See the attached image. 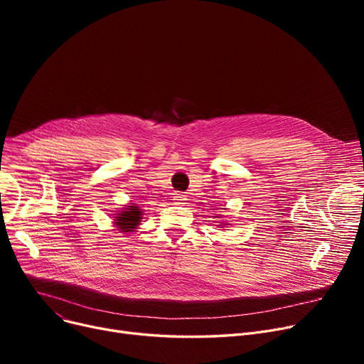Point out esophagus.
I'll list each match as a JSON object with an SVG mask.
<instances>
[{"label":"esophagus","mask_w":364,"mask_h":364,"mask_svg":"<svg viewBox=\"0 0 364 364\" xmlns=\"http://www.w3.org/2000/svg\"><path fill=\"white\" fill-rule=\"evenodd\" d=\"M172 200H174L176 205H184L186 203V196L181 195V193H174V196H172Z\"/></svg>","instance_id":"34e87169"}]
</instances>
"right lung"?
Wrapping results in <instances>:
<instances>
[{
  "label": "right lung",
  "mask_w": 364,
  "mask_h": 364,
  "mask_svg": "<svg viewBox=\"0 0 364 364\" xmlns=\"http://www.w3.org/2000/svg\"><path fill=\"white\" fill-rule=\"evenodd\" d=\"M143 213L140 211V208L136 203L127 205V208L119 209V213L114 217V225L118 227V230L122 233H129L134 232L137 228V225L141 221Z\"/></svg>",
  "instance_id": "add662e5"
}]
</instances>
